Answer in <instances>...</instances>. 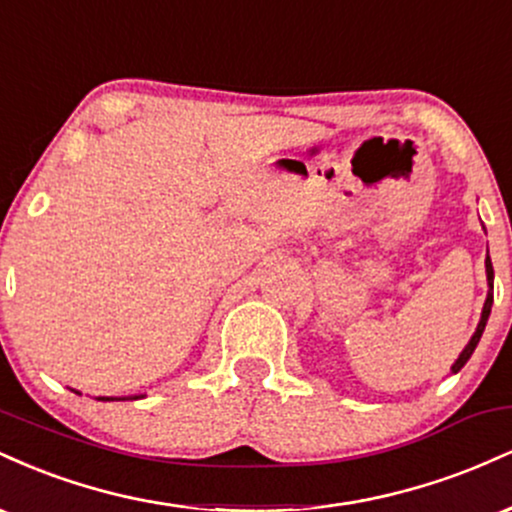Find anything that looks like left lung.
I'll use <instances>...</instances> for the list:
<instances>
[{"label": "left lung", "instance_id": "1", "mask_svg": "<svg viewBox=\"0 0 512 512\" xmlns=\"http://www.w3.org/2000/svg\"><path fill=\"white\" fill-rule=\"evenodd\" d=\"M486 281H489V296H486V303H484V310H481V320H479V325H477V332L472 334V339H469V344L464 346L462 349V354H460V358H457L455 363H452V373H460L462 370V366L464 363L469 361V356L474 354V349H477V344H479V339H481V334H484V327H486V320H489V315H491V305H493V267H491V257H486Z\"/></svg>", "mask_w": 512, "mask_h": 512}]
</instances>
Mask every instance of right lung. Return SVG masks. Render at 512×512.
<instances>
[{"mask_svg": "<svg viewBox=\"0 0 512 512\" xmlns=\"http://www.w3.org/2000/svg\"><path fill=\"white\" fill-rule=\"evenodd\" d=\"M98 399H103V402H110V399H115V397H98ZM137 399V397H134Z\"/></svg>", "mask_w": 512, "mask_h": 512, "instance_id": "right-lung-1", "label": "right lung"}]
</instances>
